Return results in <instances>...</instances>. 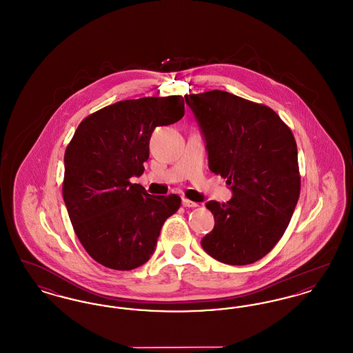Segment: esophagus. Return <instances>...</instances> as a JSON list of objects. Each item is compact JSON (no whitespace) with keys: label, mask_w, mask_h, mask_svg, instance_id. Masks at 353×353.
Returning a JSON list of instances; mask_svg holds the SVG:
<instances>
[{"label":"esophagus","mask_w":353,"mask_h":353,"mask_svg":"<svg viewBox=\"0 0 353 353\" xmlns=\"http://www.w3.org/2000/svg\"><path fill=\"white\" fill-rule=\"evenodd\" d=\"M183 206H185V208H197L199 203H197V202L190 201V200H188V199H183Z\"/></svg>","instance_id":"1"}]
</instances>
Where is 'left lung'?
Listing matches in <instances>:
<instances>
[{
    "instance_id": "1",
    "label": "left lung",
    "mask_w": 353,
    "mask_h": 353,
    "mask_svg": "<svg viewBox=\"0 0 353 353\" xmlns=\"http://www.w3.org/2000/svg\"><path fill=\"white\" fill-rule=\"evenodd\" d=\"M201 130L209 169L233 192L206 202L214 229L201 246L222 263L263 258L285 234L301 194L298 148L291 130L270 107L213 90L185 95Z\"/></svg>"
}]
</instances>
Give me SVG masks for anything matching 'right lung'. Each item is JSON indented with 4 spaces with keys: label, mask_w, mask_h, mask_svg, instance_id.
I'll return each instance as SVG.
<instances>
[{
    "label": "right lung",
    "mask_w": 353,
    "mask_h": 353,
    "mask_svg": "<svg viewBox=\"0 0 353 353\" xmlns=\"http://www.w3.org/2000/svg\"><path fill=\"white\" fill-rule=\"evenodd\" d=\"M183 97L121 101L78 125L65 152L62 186L68 217L85 252L112 270L144 265L156 249L177 194L152 196L131 179L144 172L153 130L184 117Z\"/></svg>",
    "instance_id": "right-lung-1"
}]
</instances>
